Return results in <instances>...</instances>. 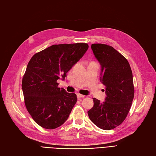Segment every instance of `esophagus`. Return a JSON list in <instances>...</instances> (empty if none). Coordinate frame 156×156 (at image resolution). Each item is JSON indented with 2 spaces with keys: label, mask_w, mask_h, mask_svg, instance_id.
<instances>
[{
  "label": "esophagus",
  "mask_w": 156,
  "mask_h": 156,
  "mask_svg": "<svg viewBox=\"0 0 156 156\" xmlns=\"http://www.w3.org/2000/svg\"><path fill=\"white\" fill-rule=\"evenodd\" d=\"M77 96L78 98H83L85 97V96L82 95V94H77Z\"/></svg>",
  "instance_id": "1"
}]
</instances>
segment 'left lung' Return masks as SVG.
I'll use <instances>...</instances> for the list:
<instances>
[{"label":"left lung","mask_w":156,"mask_h":156,"mask_svg":"<svg viewBox=\"0 0 156 156\" xmlns=\"http://www.w3.org/2000/svg\"><path fill=\"white\" fill-rule=\"evenodd\" d=\"M91 49L101 66L106 97L103 102L94 98L88 115L98 127L110 130L120 125L129 111L134 97L133 74L128 61L112 47L95 44Z\"/></svg>","instance_id":"1"}]
</instances>
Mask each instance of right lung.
<instances>
[{
  "label": "right lung",
  "mask_w": 156,
  "mask_h": 156,
  "mask_svg": "<svg viewBox=\"0 0 156 156\" xmlns=\"http://www.w3.org/2000/svg\"><path fill=\"white\" fill-rule=\"evenodd\" d=\"M87 44L51 45L35 54L27 65L22 81L27 109L36 123L45 129L62 126L77 102V96L58 88L56 81L85 54Z\"/></svg>",
  "instance_id": "obj_1"
}]
</instances>
